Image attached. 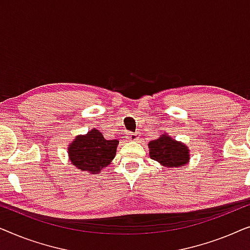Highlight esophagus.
<instances>
[{
  "mask_svg": "<svg viewBox=\"0 0 250 250\" xmlns=\"http://www.w3.org/2000/svg\"><path fill=\"white\" fill-rule=\"evenodd\" d=\"M140 138V133H129V134L127 135V139L128 141H138Z\"/></svg>",
  "mask_w": 250,
  "mask_h": 250,
  "instance_id": "esophagus-1",
  "label": "esophagus"
}]
</instances>
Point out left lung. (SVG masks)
<instances>
[{
	"label": "left lung",
	"mask_w": 250,
	"mask_h": 250,
	"mask_svg": "<svg viewBox=\"0 0 250 250\" xmlns=\"http://www.w3.org/2000/svg\"><path fill=\"white\" fill-rule=\"evenodd\" d=\"M148 146L150 158L167 168L184 166L190 162L189 148L183 142L176 141L167 133L150 141Z\"/></svg>",
	"instance_id": "left-lung-1"
}]
</instances>
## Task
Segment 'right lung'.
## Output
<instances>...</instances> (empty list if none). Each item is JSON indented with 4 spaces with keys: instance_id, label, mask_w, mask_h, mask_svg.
I'll return each instance as SVG.
<instances>
[{
    "instance_id": "1",
    "label": "right lung",
    "mask_w": 250,
    "mask_h": 250,
    "mask_svg": "<svg viewBox=\"0 0 250 250\" xmlns=\"http://www.w3.org/2000/svg\"><path fill=\"white\" fill-rule=\"evenodd\" d=\"M117 140H105L100 131L92 128L77 135L68 146V158L77 169L91 174L100 173L115 158Z\"/></svg>"
}]
</instances>
